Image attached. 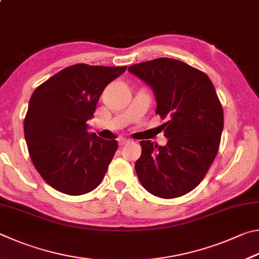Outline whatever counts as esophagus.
I'll return each mask as SVG.
<instances>
[{
    "mask_svg": "<svg viewBox=\"0 0 259 259\" xmlns=\"http://www.w3.org/2000/svg\"><path fill=\"white\" fill-rule=\"evenodd\" d=\"M130 140L126 139V138H119L118 139V143H119V146H124V144L128 143Z\"/></svg>",
    "mask_w": 259,
    "mask_h": 259,
    "instance_id": "34e87169",
    "label": "esophagus"
}]
</instances>
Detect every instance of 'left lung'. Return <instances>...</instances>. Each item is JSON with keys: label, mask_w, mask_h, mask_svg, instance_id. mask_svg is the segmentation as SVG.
Returning a JSON list of instances; mask_svg holds the SVG:
<instances>
[{"label": "left lung", "mask_w": 259, "mask_h": 259, "mask_svg": "<svg viewBox=\"0 0 259 259\" xmlns=\"http://www.w3.org/2000/svg\"><path fill=\"white\" fill-rule=\"evenodd\" d=\"M128 71L149 85L166 119V146L141 141L135 170L142 187L159 198L183 196L197 187L219 151L223 109L206 74L169 58L137 63Z\"/></svg>", "instance_id": "8db88e82"}]
</instances>
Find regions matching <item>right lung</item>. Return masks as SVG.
<instances>
[{
	"label": "right lung",
	"mask_w": 259,
	"mask_h": 259,
	"mask_svg": "<svg viewBox=\"0 0 259 259\" xmlns=\"http://www.w3.org/2000/svg\"><path fill=\"white\" fill-rule=\"evenodd\" d=\"M127 67H67L34 91L24 131L35 168L53 189L70 196L101 183L118 148L116 140L90 134L86 121L106 86Z\"/></svg>",
	"instance_id": "add662e5"
}]
</instances>
